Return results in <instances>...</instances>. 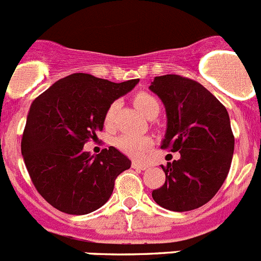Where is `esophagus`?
Masks as SVG:
<instances>
[{
  "label": "esophagus",
  "instance_id": "esophagus-1",
  "mask_svg": "<svg viewBox=\"0 0 261 261\" xmlns=\"http://www.w3.org/2000/svg\"><path fill=\"white\" fill-rule=\"evenodd\" d=\"M131 166H133V169H136V170H147L148 167V165H145V164H139V162H133V165H131Z\"/></svg>",
  "mask_w": 261,
  "mask_h": 261
}]
</instances>
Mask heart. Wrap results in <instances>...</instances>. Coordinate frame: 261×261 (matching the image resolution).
Returning a JSON list of instances; mask_svg holds the SVG:
<instances>
[{
  "instance_id": "1",
  "label": "heart",
  "mask_w": 261,
  "mask_h": 261,
  "mask_svg": "<svg viewBox=\"0 0 261 261\" xmlns=\"http://www.w3.org/2000/svg\"><path fill=\"white\" fill-rule=\"evenodd\" d=\"M134 104L136 108L142 112L144 116H148L152 113L155 109H160V104H158L157 99L153 95L148 94L145 91H140L134 96ZM117 109V101H113L111 106L107 108L106 114H104V125L111 126L113 123L114 113ZM152 140L148 136H138V135H130V134H125L116 139V145L119 150H122L126 154L131 155V157H142L145 153V150L150 147Z\"/></svg>"
}]
</instances>
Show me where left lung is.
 <instances>
[{
    "mask_svg": "<svg viewBox=\"0 0 261 261\" xmlns=\"http://www.w3.org/2000/svg\"><path fill=\"white\" fill-rule=\"evenodd\" d=\"M164 101L167 130L161 148L179 152L162 166L166 181L152 192L160 206L191 211L207 203L223 186L232 164L234 136L229 114L201 84L179 74L154 77L149 86Z\"/></svg>",
    "mask_w": 261,
    "mask_h": 261,
    "instance_id": "1",
    "label": "left lung"
}]
</instances>
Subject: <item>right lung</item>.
<instances>
[{
    "instance_id": "1",
    "label": "right lung",
    "mask_w": 261,
    "mask_h": 261,
    "mask_svg": "<svg viewBox=\"0 0 261 261\" xmlns=\"http://www.w3.org/2000/svg\"><path fill=\"white\" fill-rule=\"evenodd\" d=\"M138 82L73 73L31 104L21 154L33 186L53 207L70 215L92 213L112 196L117 176L130 169V160L114 147L91 155L84 145L103 130L107 108Z\"/></svg>"
}]
</instances>
